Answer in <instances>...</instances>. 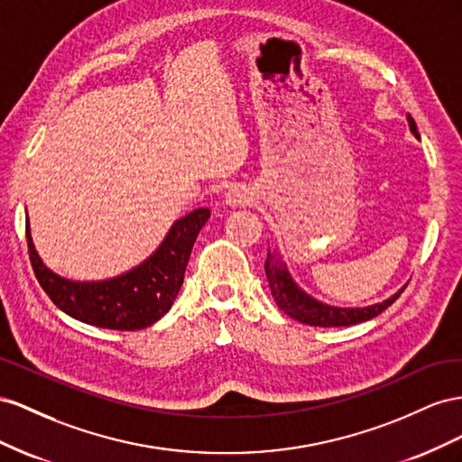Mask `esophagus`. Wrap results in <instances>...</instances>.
<instances>
[{
	"mask_svg": "<svg viewBox=\"0 0 462 462\" xmlns=\"http://www.w3.org/2000/svg\"><path fill=\"white\" fill-rule=\"evenodd\" d=\"M249 201H252V195H249V191L244 186H236L226 193V203L228 205L238 207V205H247Z\"/></svg>",
	"mask_w": 462,
	"mask_h": 462,
	"instance_id": "obj_1",
	"label": "esophagus"
}]
</instances>
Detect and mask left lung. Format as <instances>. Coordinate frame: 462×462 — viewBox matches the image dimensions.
<instances>
[{
  "instance_id": "1",
  "label": "left lung",
  "mask_w": 462,
  "mask_h": 462,
  "mask_svg": "<svg viewBox=\"0 0 462 462\" xmlns=\"http://www.w3.org/2000/svg\"><path fill=\"white\" fill-rule=\"evenodd\" d=\"M406 120H408V125H411V131L414 134V137L420 139L412 116L408 114ZM265 273H267L269 288H271V294L276 301V306H279L292 319L311 325V327H348V325L374 319L381 311H385L406 288V286L401 288L397 294L391 296L385 301H381V304H375V306L356 308V310L354 308L352 310L350 308H333V306L321 304V301L308 296L304 290H300L298 284L292 281V276H290V273L286 271L284 263H281L279 257L271 254V249H269L267 261H265Z\"/></svg>"
}]
</instances>
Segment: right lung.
<instances>
[{
  "instance_id": "add662e5",
  "label": "right lung",
  "mask_w": 462,
  "mask_h": 462,
  "mask_svg": "<svg viewBox=\"0 0 462 462\" xmlns=\"http://www.w3.org/2000/svg\"><path fill=\"white\" fill-rule=\"evenodd\" d=\"M208 217V208L191 210L174 222L161 247L147 261L122 276L100 282H75L51 273L38 257L26 224L31 265L50 300L71 318L100 328L137 331L151 327L172 308L195 238Z\"/></svg>"
}]
</instances>
